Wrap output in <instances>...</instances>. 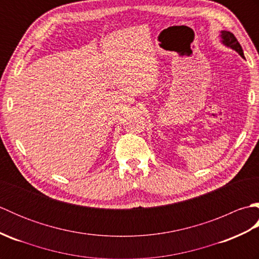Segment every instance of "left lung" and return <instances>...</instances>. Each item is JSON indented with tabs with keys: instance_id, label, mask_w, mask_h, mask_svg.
<instances>
[{
	"instance_id": "1",
	"label": "left lung",
	"mask_w": 259,
	"mask_h": 259,
	"mask_svg": "<svg viewBox=\"0 0 259 259\" xmlns=\"http://www.w3.org/2000/svg\"><path fill=\"white\" fill-rule=\"evenodd\" d=\"M221 37L222 43L225 47L233 49V50L237 52L241 58H245L243 49H241V46L239 45V42L237 41V38L235 37L233 33H230L229 31H221Z\"/></svg>"
}]
</instances>
